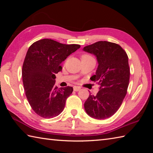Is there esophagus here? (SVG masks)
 I'll use <instances>...</instances> for the list:
<instances>
[{"label": "esophagus", "instance_id": "obj_1", "mask_svg": "<svg viewBox=\"0 0 153 153\" xmlns=\"http://www.w3.org/2000/svg\"><path fill=\"white\" fill-rule=\"evenodd\" d=\"M80 89H81L80 87H77V86L74 87V91H79Z\"/></svg>", "mask_w": 153, "mask_h": 153}]
</instances>
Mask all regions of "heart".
I'll return each instance as SVG.
<instances>
[{"label":"heart","mask_w":153,"mask_h":153,"mask_svg":"<svg viewBox=\"0 0 153 153\" xmlns=\"http://www.w3.org/2000/svg\"><path fill=\"white\" fill-rule=\"evenodd\" d=\"M88 57H91V56H89V55H88V54H83L82 56V58H88Z\"/></svg>","instance_id":"b5f03b06"}]
</instances>
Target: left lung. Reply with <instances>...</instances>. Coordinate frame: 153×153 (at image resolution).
Segmentation results:
<instances>
[{
	"mask_svg": "<svg viewBox=\"0 0 153 153\" xmlns=\"http://www.w3.org/2000/svg\"><path fill=\"white\" fill-rule=\"evenodd\" d=\"M83 51L97 57L98 67L91 80L100 85L97 95H89L85 102V112L97 120L110 118L126 95L130 76L128 55L119 45L108 41L97 42Z\"/></svg>",
	"mask_w": 153,
	"mask_h": 153,
	"instance_id": "left-lung-1",
	"label": "left lung"
}]
</instances>
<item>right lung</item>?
I'll return each mask as SVG.
<instances>
[{
	"label": "right lung",
	"instance_id": "1",
	"mask_svg": "<svg viewBox=\"0 0 153 153\" xmlns=\"http://www.w3.org/2000/svg\"><path fill=\"white\" fill-rule=\"evenodd\" d=\"M79 48V45L48 39L35 42L29 48L22 67L23 83L31 107L42 118H54L64 110L73 87L58 89L54 85L55 75L62 70L61 63Z\"/></svg>",
	"mask_w": 153,
	"mask_h": 153
}]
</instances>
